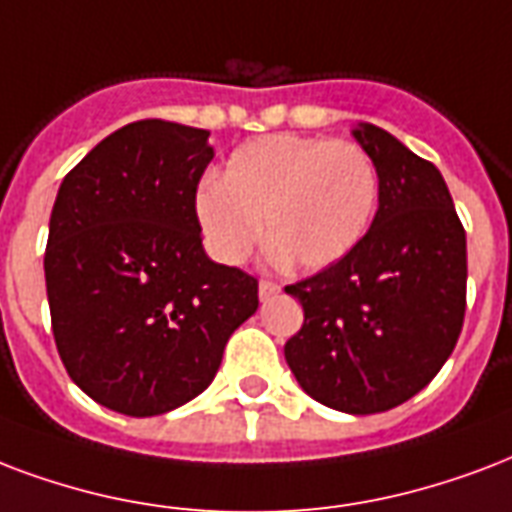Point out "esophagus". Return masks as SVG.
I'll list each match as a JSON object with an SVG mask.
<instances>
[{
  "label": "esophagus",
  "instance_id": "esophagus-1",
  "mask_svg": "<svg viewBox=\"0 0 512 512\" xmlns=\"http://www.w3.org/2000/svg\"><path fill=\"white\" fill-rule=\"evenodd\" d=\"M257 292H260V300H271L273 295H279L282 292V284L279 282H260V287H257Z\"/></svg>",
  "mask_w": 512,
  "mask_h": 512
}]
</instances>
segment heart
Masks as SVG:
<instances>
[{"label": "heart", "instance_id": "b5f03b06", "mask_svg": "<svg viewBox=\"0 0 512 512\" xmlns=\"http://www.w3.org/2000/svg\"><path fill=\"white\" fill-rule=\"evenodd\" d=\"M368 152L322 136H257L233 150L220 182L195 193V220L220 263H244L263 239L295 271H325L368 236L378 209Z\"/></svg>", "mask_w": 512, "mask_h": 512}]
</instances>
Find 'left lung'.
Listing matches in <instances>:
<instances>
[{"label":"left lung","mask_w":512,"mask_h":512,"mask_svg":"<svg viewBox=\"0 0 512 512\" xmlns=\"http://www.w3.org/2000/svg\"><path fill=\"white\" fill-rule=\"evenodd\" d=\"M351 136L378 169L376 217L341 263L284 287L303 306L284 360L308 397L365 416L411 400L451 357L464 322L467 239L432 163L373 123H357Z\"/></svg>","instance_id":"1"}]
</instances>
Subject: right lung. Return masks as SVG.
Here are the masks:
<instances>
[{"instance_id":"obj_1","label":"right lung","mask_w":512,"mask_h":512,"mask_svg":"<svg viewBox=\"0 0 512 512\" xmlns=\"http://www.w3.org/2000/svg\"><path fill=\"white\" fill-rule=\"evenodd\" d=\"M212 158L204 128L139 120L58 187L45 249L53 335L74 384L109 411L190 403L257 311V279L201 244L195 190Z\"/></svg>"}]
</instances>
